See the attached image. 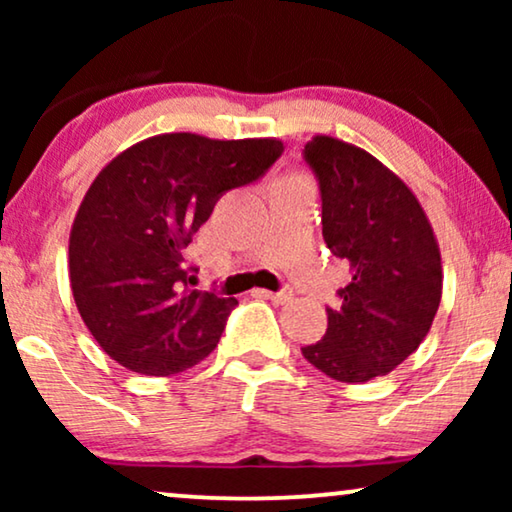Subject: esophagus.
Segmentation results:
<instances>
[{
	"instance_id": "34e87169",
	"label": "esophagus",
	"mask_w": 512,
	"mask_h": 512,
	"mask_svg": "<svg viewBox=\"0 0 512 512\" xmlns=\"http://www.w3.org/2000/svg\"><path fill=\"white\" fill-rule=\"evenodd\" d=\"M265 298H270L272 303H277V305H286V303H291L293 300V291L291 289H282V291H277V293H272V291H261Z\"/></svg>"
}]
</instances>
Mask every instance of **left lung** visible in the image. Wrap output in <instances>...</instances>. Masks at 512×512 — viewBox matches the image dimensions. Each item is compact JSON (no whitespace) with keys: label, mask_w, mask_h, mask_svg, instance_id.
Returning <instances> with one entry per match:
<instances>
[{"label":"left lung","mask_w":512,"mask_h":512,"mask_svg":"<svg viewBox=\"0 0 512 512\" xmlns=\"http://www.w3.org/2000/svg\"><path fill=\"white\" fill-rule=\"evenodd\" d=\"M305 160L319 179L324 240L352 282L303 356L338 382H368L401 366L431 331L443 296L438 240L417 195L368 151L314 135Z\"/></svg>","instance_id":"left-lung-1"}]
</instances>
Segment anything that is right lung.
Returning a JSON list of instances; mask_svg holds the SVG:
<instances>
[{
	"mask_svg": "<svg viewBox=\"0 0 512 512\" xmlns=\"http://www.w3.org/2000/svg\"><path fill=\"white\" fill-rule=\"evenodd\" d=\"M282 151L275 137L165 132L102 167L69 233V282L111 359L167 377L214 352L237 300L191 289L184 251L216 200L256 181Z\"/></svg>",
	"mask_w": 512,
	"mask_h": 512,
	"instance_id": "add662e5",
	"label": "right lung"
}]
</instances>
